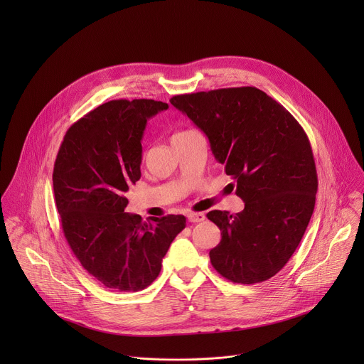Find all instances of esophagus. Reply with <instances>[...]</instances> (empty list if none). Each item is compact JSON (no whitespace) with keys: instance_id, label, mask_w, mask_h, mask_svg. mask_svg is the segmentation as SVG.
Returning <instances> with one entry per match:
<instances>
[{"instance_id":"esophagus-1","label":"esophagus","mask_w":364,"mask_h":364,"mask_svg":"<svg viewBox=\"0 0 364 364\" xmlns=\"http://www.w3.org/2000/svg\"><path fill=\"white\" fill-rule=\"evenodd\" d=\"M187 219L191 223H198V222H203L205 219V216H204V213H188Z\"/></svg>"}]
</instances>
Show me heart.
I'll return each mask as SVG.
<instances>
[{"label":"heart","mask_w":364,"mask_h":364,"mask_svg":"<svg viewBox=\"0 0 364 364\" xmlns=\"http://www.w3.org/2000/svg\"><path fill=\"white\" fill-rule=\"evenodd\" d=\"M180 134H183V132H180ZM176 135H178V134H176Z\"/></svg>","instance_id":"b5f03b06"}]
</instances>
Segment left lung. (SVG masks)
<instances>
[{"label":"left lung","instance_id":"8db88e82","mask_svg":"<svg viewBox=\"0 0 364 364\" xmlns=\"http://www.w3.org/2000/svg\"><path fill=\"white\" fill-rule=\"evenodd\" d=\"M170 102L209 138L245 201L236 215L207 213L222 232L209 253L213 268L237 284L272 278L289 261L314 212L318 180L305 131L253 86L177 95Z\"/></svg>","mask_w":364,"mask_h":364}]
</instances>
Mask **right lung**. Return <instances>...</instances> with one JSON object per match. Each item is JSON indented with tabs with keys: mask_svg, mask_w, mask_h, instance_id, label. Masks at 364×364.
<instances>
[{
	"mask_svg": "<svg viewBox=\"0 0 364 364\" xmlns=\"http://www.w3.org/2000/svg\"><path fill=\"white\" fill-rule=\"evenodd\" d=\"M168 108L152 99L111 100L86 114L59 148L53 191L65 237L82 267L107 288L135 292L161 271L183 215L149 218L125 212L141 178L146 119Z\"/></svg>",
	"mask_w": 364,
	"mask_h": 364,
	"instance_id": "right-lung-1",
	"label": "right lung"
}]
</instances>
